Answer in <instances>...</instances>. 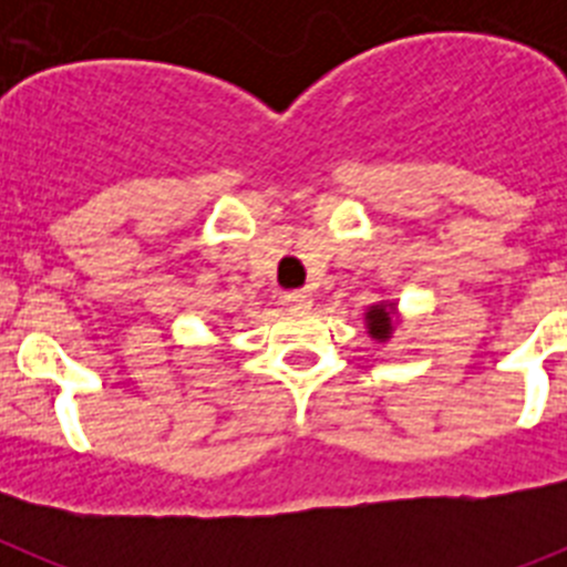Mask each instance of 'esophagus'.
Returning a JSON list of instances; mask_svg holds the SVG:
<instances>
[{"instance_id":"esophagus-1","label":"esophagus","mask_w":567,"mask_h":567,"mask_svg":"<svg viewBox=\"0 0 567 567\" xmlns=\"http://www.w3.org/2000/svg\"><path fill=\"white\" fill-rule=\"evenodd\" d=\"M284 303H287L289 309H295V312H307V309L312 307V295H309L307 289H292V292L284 295Z\"/></svg>"}]
</instances>
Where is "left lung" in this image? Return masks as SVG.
Segmentation results:
<instances>
[{
  "instance_id": "1",
  "label": "left lung",
  "mask_w": 567,
  "mask_h": 567,
  "mask_svg": "<svg viewBox=\"0 0 567 567\" xmlns=\"http://www.w3.org/2000/svg\"><path fill=\"white\" fill-rule=\"evenodd\" d=\"M394 318H398V309L389 300H380L374 307L365 309V329L378 343H385L394 332Z\"/></svg>"
}]
</instances>
